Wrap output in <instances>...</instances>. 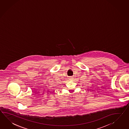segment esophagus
<instances>
[{
    "mask_svg": "<svg viewBox=\"0 0 129 129\" xmlns=\"http://www.w3.org/2000/svg\"><path fill=\"white\" fill-rule=\"evenodd\" d=\"M74 77H73V76H70V78H69V80H70V81H73V80H74Z\"/></svg>",
    "mask_w": 129,
    "mask_h": 129,
    "instance_id": "obj_1",
    "label": "esophagus"
}]
</instances>
